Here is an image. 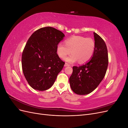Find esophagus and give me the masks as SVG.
<instances>
[{"mask_svg": "<svg viewBox=\"0 0 128 128\" xmlns=\"http://www.w3.org/2000/svg\"><path fill=\"white\" fill-rule=\"evenodd\" d=\"M64 66L65 67H67V66H70V64H68V63H65L64 64Z\"/></svg>", "mask_w": 128, "mask_h": 128, "instance_id": "esophagus-1", "label": "esophagus"}]
</instances>
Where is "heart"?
Masks as SVG:
<instances>
[{
	"label": "heart",
	"instance_id": "obj_1",
	"mask_svg": "<svg viewBox=\"0 0 128 128\" xmlns=\"http://www.w3.org/2000/svg\"><path fill=\"white\" fill-rule=\"evenodd\" d=\"M95 42L91 38L74 36L58 44L56 52L61 59H64L72 52V54L66 60L74 63L78 60L80 64H85L90 60L95 50Z\"/></svg>",
	"mask_w": 128,
	"mask_h": 128
}]
</instances>
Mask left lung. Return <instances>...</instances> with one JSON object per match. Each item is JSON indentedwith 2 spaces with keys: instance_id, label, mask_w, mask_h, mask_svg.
<instances>
[{
  "instance_id": "1",
  "label": "left lung",
  "mask_w": 128,
  "mask_h": 128,
  "mask_svg": "<svg viewBox=\"0 0 128 128\" xmlns=\"http://www.w3.org/2000/svg\"><path fill=\"white\" fill-rule=\"evenodd\" d=\"M95 50L91 59L79 67L74 66L69 83L77 94L85 95L98 87L105 76L108 64V51L102 38L94 32Z\"/></svg>"
}]
</instances>
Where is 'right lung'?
<instances>
[{
    "instance_id": "right-lung-1",
    "label": "right lung",
    "mask_w": 128,
    "mask_h": 128,
    "mask_svg": "<svg viewBox=\"0 0 128 128\" xmlns=\"http://www.w3.org/2000/svg\"><path fill=\"white\" fill-rule=\"evenodd\" d=\"M64 34L51 26L35 31L29 38L22 54V67L30 86L39 91L51 88L62 69L64 62L56 47Z\"/></svg>"
}]
</instances>
